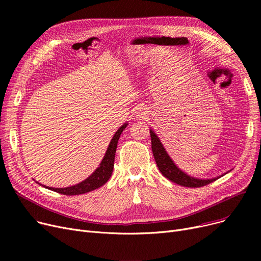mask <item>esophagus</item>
Returning <instances> with one entry per match:
<instances>
[{
    "instance_id": "esophagus-1",
    "label": "esophagus",
    "mask_w": 261,
    "mask_h": 261,
    "mask_svg": "<svg viewBox=\"0 0 261 261\" xmlns=\"http://www.w3.org/2000/svg\"><path fill=\"white\" fill-rule=\"evenodd\" d=\"M136 114H138V116H140V117H142V116H144L146 113L145 112H143L142 111V110H139V111L138 112H136Z\"/></svg>"
}]
</instances>
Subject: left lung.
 Here are the masks:
<instances>
[{
    "label": "left lung",
    "mask_w": 261,
    "mask_h": 261,
    "mask_svg": "<svg viewBox=\"0 0 261 261\" xmlns=\"http://www.w3.org/2000/svg\"><path fill=\"white\" fill-rule=\"evenodd\" d=\"M150 136H151V148L156 165L162 174L171 182L185 187H202L218 180L219 177L225 174L223 173L217 177H213V179H198V177L187 174L175 165L158 138V135L151 129H150Z\"/></svg>",
    "instance_id": "left-lung-1"
}]
</instances>
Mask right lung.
Masks as SVG:
<instances>
[{"label": "right lung", "instance_id": "add662e5", "mask_svg": "<svg viewBox=\"0 0 261 261\" xmlns=\"http://www.w3.org/2000/svg\"><path fill=\"white\" fill-rule=\"evenodd\" d=\"M128 126V122H125L123 125L115 132V134L113 135V138L110 142L106 154L101 161V163L99 164V166L95 169V171L89 176L87 177L86 180H84L82 182L70 186V187H64V188H55V187H48V186H44L42 184H40L38 182V184L42 185L45 188H48L50 190L56 191V193L65 195V196H76V195H82V194H87L89 191H92L94 189H97L100 186H102L103 184H106L110 176H111L112 172H113V167H114V159H115V152H116V148H117V143L119 140V136L121 134V132L125 130V128Z\"/></svg>", "mask_w": 261, "mask_h": 261}]
</instances>
